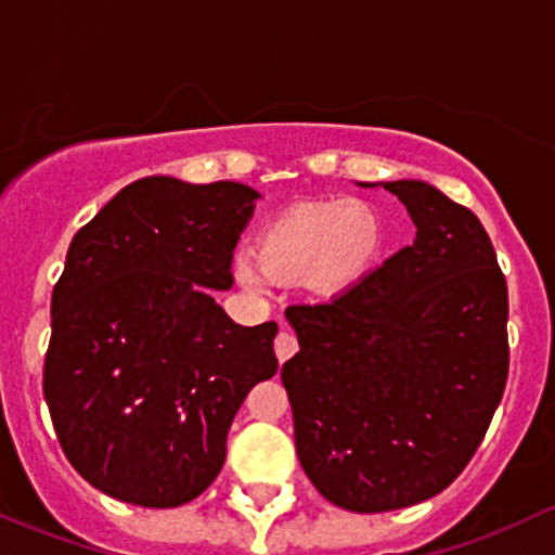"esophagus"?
Here are the masks:
<instances>
[{"instance_id":"1","label":"esophagus","mask_w":555,"mask_h":555,"mask_svg":"<svg viewBox=\"0 0 555 555\" xmlns=\"http://www.w3.org/2000/svg\"><path fill=\"white\" fill-rule=\"evenodd\" d=\"M296 350H299V345H296L294 336L285 334V331H280V334L275 336V356H278V361L285 363L291 356H294Z\"/></svg>"}]
</instances>
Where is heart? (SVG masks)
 I'll return each mask as SVG.
<instances>
[{
	"label": "heart",
	"mask_w": 555,
	"mask_h": 555,
	"mask_svg": "<svg viewBox=\"0 0 555 555\" xmlns=\"http://www.w3.org/2000/svg\"><path fill=\"white\" fill-rule=\"evenodd\" d=\"M382 224L361 199H323L280 214L261 230L256 254L237 250L232 278L248 291H267L272 280H305L320 296L350 288L374 264Z\"/></svg>",
	"instance_id": "1"
}]
</instances>
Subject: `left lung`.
I'll return each mask as SVG.
<instances>
[{
    "label": "left lung",
    "instance_id": "left-lung-1",
    "mask_svg": "<svg viewBox=\"0 0 555 555\" xmlns=\"http://www.w3.org/2000/svg\"><path fill=\"white\" fill-rule=\"evenodd\" d=\"M414 243L323 305H294L280 379L296 454L334 505H416L465 470L507 382V283L478 216L425 181H387Z\"/></svg>",
    "mask_w": 555,
    "mask_h": 555
}]
</instances>
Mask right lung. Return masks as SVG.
Masks as SVG:
<instances>
[{
  "mask_svg": "<svg viewBox=\"0 0 555 555\" xmlns=\"http://www.w3.org/2000/svg\"><path fill=\"white\" fill-rule=\"evenodd\" d=\"M259 192L150 176L68 245L53 288L44 401L74 470L114 500L203 494L250 387L278 371V323L237 325L214 299Z\"/></svg>",
  "mask_w": 555,
  "mask_h": 555,
  "instance_id": "1",
  "label": "right lung"
}]
</instances>
